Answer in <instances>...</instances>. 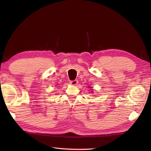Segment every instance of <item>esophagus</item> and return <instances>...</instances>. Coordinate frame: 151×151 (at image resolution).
<instances>
[{
	"instance_id": "esophagus-1",
	"label": "esophagus",
	"mask_w": 151,
	"mask_h": 151,
	"mask_svg": "<svg viewBox=\"0 0 151 151\" xmlns=\"http://www.w3.org/2000/svg\"><path fill=\"white\" fill-rule=\"evenodd\" d=\"M78 80H74V81H71L70 82V83L72 84V85H74V86H75V85H77V84H78Z\"/></svg>"
}]
</instances>
